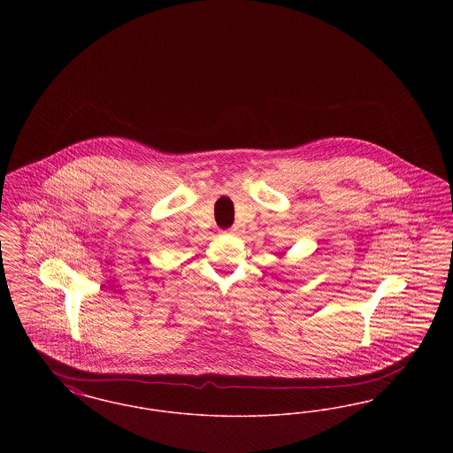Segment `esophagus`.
Returning a JSON list of instances; mask_svg holds the SVG:
<instances>
[{"label": "esophagus", "mask_w": 453, "mask_h": 453, "mask_svg": "<svg viewBox=\"0 0 453 453\" xmlns=\"http://www.w3.org/2000/svg\"><path fill=\"white\" fill-rule=\"evenodd\" d=\"M234 231H236V229H227V231H222V233H224V234H234Z\"/></svg>", "instance_id": "esophagus-1"}]
</instances>
